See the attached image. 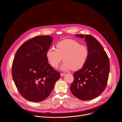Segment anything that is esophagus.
Returning a JSON list of instances; mask_svg holds the SVG:
<instances>
[{
	"label": "esophagus",
	"instance_id": "obj_1",
	"mask_svg": "<svg viewBox=\"0 0 122 122\" xmlns=\"http://www.w3.org/2000/svg\"><path fill=\"white\" fill-rule=\"evenodd\" d=\"M65 75H66V74H65V73H61V76H64Z\"/></svg>",
	"mask_w": 122,
	"mask_h": 122
}]
</instances>
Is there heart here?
Listing matches in <instances>:
<instances>
[{"instance_id":"heart-1","label":"heart","mask_w":122,"mask_h":122,"mask_svg":"<svg viewBox=\"0 0 122 122\" xmlns=\"http://www.w3.org/2000/svg\"><path fill=\"white\" fill-rule=\"evenodd\" d=\"M56 48L49 47L46 52V57L50 64L54 68L58 67L63 58L64 62L60 68L62 71L80 70L87 60L89 54L87 47L75 40L61 41L56 44Z\"/></svg>"}]
</instances>
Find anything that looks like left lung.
<instances>
[{
	"label": "left lung",
	"mask_w": 122,
	"mask_h": 122,
	"mask_svg": "<svg viewBox=\"0 0 122 122\" xmlns=\"http://www.w3.org/2000/svg\"><path fill=\"white\" fill-rule=\"evenodd\" d=\"M85 38L89 54L83 67L73 74L70 89L79 99L89 100L97 97L106 88L110 71L108 57L99 42L91 35H76Z\"/></svg>",
	"instance_id": "obj_1"
}]
</instances>
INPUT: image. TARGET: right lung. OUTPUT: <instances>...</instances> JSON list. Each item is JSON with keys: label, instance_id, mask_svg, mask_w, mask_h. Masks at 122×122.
Wrapping results in <instances>:
<instances>
[{"label": "right lung", "instance_id": "obj_1", "mask_svg": "<svg viewBox=\"0 0 122 122\" xmlns=\"http://www.w3.org/2000/svg\"><path fill=\"white\" fill-rule=\"evenodd\" d=\"M52 41L49 36H36L24 42L15 55L12 78L19 93L29 101L46 99L60 77V74L49 64L46 57Z\"/></svg>", "mask_w": 122, "mask_h": 122}]
</instances>
